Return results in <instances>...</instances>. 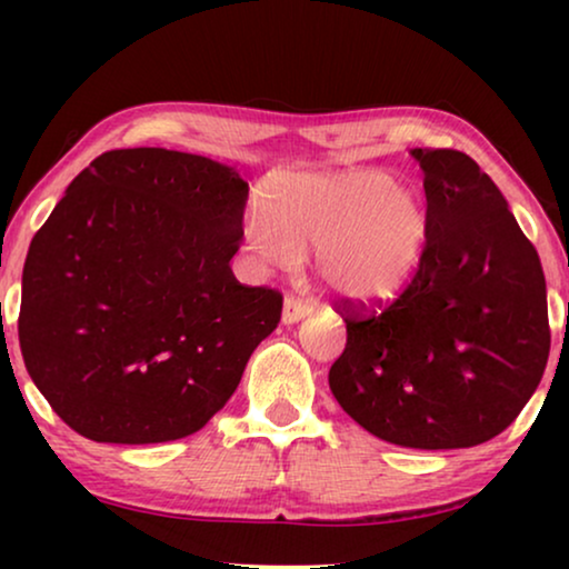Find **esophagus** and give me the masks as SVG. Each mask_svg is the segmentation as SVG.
Masks as SVG:
<instances>
[{
    "label": "esophagus",
    "instance_id": "esophagus-1",
    "mask_svg": "<svg viewBox=\"0 0 569 569\" xmlns=\"http://www.w3.org/2000/svg\"><path fill=\"white\" fill-rule=\"evenodd\" d=\"M310 310L313 308H310L308 302H302L300 298H292L290 295V298H284V302H282V323H287V326L298 323L306 316H310Z\"/></svg>",
    "mask_w": 569,
    "mask_h": 569
}]
</instances>
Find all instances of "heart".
<instances>
[{
  "mask_svg": "<svg viewBox=\"0 0 569 569\" xmlns=\"http://www.w3.org/2000/svg\"><path fill=\"white\" fill-rule=\"evenodd\" d=\"M259 207L246 222L251 251L274 267H292L313 246L326 290L360 308L399 300L432 248L430 201L383 168L279 176Z\"/></svg>",
  "mask_w": 569,
  "mask_h": 569,
  "instance_id": "1",
  "label": "heart"
}]
</instances>
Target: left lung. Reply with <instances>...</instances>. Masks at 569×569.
<instances>
[{
	"label": "left lung",
	"mask_w": 569,
	"mask_h": 569,
	"mask_svg": "<svg viewBox=\"0 0 569 569\" xmlns=\"http://www.w3.org/2000/svg\"><path fill=\"white\" fill-rule=\"evenodd\" d=\"M435 236L417 282L380 313H347L329 370L339 407L401 448L492 440L520 415L549 360L547 279L502 191L469 154L411 150Z\"/></svg>",
	"instance_id": "8db88e82"
}]
</instances>
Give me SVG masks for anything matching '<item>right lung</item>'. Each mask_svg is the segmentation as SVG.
<instances>
[{"label": "right lung", "mask_w": 569, "mask_h": 569, "mask_svg": "<svg viewBox=\"0 0 569 569\" xmlns=\"http://www.w3.org/2000/svg\"><path fill=\"white\" fill-rule=\"evenodd\" d=\"M246 199L236 168L162 147L103 152L67 186L30 240L18 333L82 438H186L236 393L282 313L232 277Z\"/></svg>", "instance_id": "add662e5"}]
</instances>
